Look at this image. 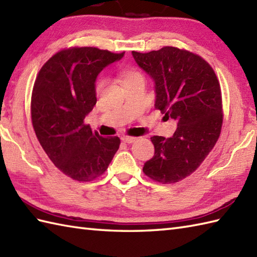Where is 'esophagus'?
<instances>
[{
  "label": "esophagus",
  "mask_w": 257,
  "mask_h": 257,
  "mask_svg": "<svg viewBox=\"0 0 257 257\" xmlns=\"http://www.w3.org/2000/svg\"><path fill=\"white\" fill-rule=\"evenodd\" d=\"M121 140L123 141L124 144H133V143H135L136 140H137V138H135V137H128V136H123V137L121 138Z\"/></svg>",
  "instance_id": "esophagus-1"
}]
</instances>
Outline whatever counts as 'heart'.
Segmentation results:
<instances>
[{
  "label": "heart",
  "instance_id": "b5f03b06",
  "mask_svg": "<svg viewBox=\"0 0 257 257\" xmlns=\"http://www.w3.org/2000/svg\"><path fill=\"white\" fill-rule=\"evenodd\" d=\"M137 78H144L143 75L140 73L136 72V70H127L124 74V77H123V81H127V80H132V79H137ZM103 85V79L99 78L97 80L96 83V89L97 90H100L101 87Z\"/></svg>",
  "mask_w": 257,
  "mask_h": 257
}]
</instances>
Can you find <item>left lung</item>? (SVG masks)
I'll use <instances>...</instances> for the list:
<instances>
[{
  "label": "left lung",
  "mask_w": 257,
  "mask_h": 257,
  "mask_svg": "<svg viewBox=\"0 0 257 257\" xmlns=\"http://www.w3.org/2000/svg\"><path fill=\"white\" fill-rule=\"evenodd\" d=\"M138 66L155 83V107L177 122L171 138L151 137L155 156L144 166L146 176L163 184L193 173L220 137L223 112L219 80L203 58L177 47L133 52Z\"/></svg>",
  "instance_id": "left-lung-1"
}]
</instances>
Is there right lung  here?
<instances>
[{
  "label": "right lung",
  "instance_id": "right-lung-1",
  "mask_svg": "<svg viewBox=\"0 0 257 257\" xmlns=\"http://www.w3.org/2000/svg\"><path fill=\"white\" fill-rule=\"evenodd\" d=\"M123 55L96 47L63 50L43 65L33 87L36 137L55 167L79 182L100 177L119 149L118 137L103 138L84 120L96 105L97 76Z\"/></svg>",
  "mask_w": 257,
  "mask_h": 257
}]
</instances>
